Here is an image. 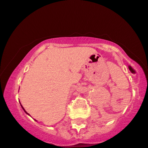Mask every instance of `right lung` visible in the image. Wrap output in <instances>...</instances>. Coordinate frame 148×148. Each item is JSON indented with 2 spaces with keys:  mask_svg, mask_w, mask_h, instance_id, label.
<instances>
[{
  "mask_svg": "<svg viewBox=\"0 0 148 148\" xmlns=\"http://www.w3.org/2000/svg\"><path fill=\"white\" fill-rule=\"evenodd\" d=\"M21 107H22V108H23V111H25V113H27V115H29V113H27V112H26V111H25V109H24V108H23V106H22V105H21ZM35 121H36V120H35Z\"/></svg>",
  "mask_w": 148,
  "mask_h": 148,
  "instance_id": "right-lung-1",
  "label": "right lung"
}]
</instances>
